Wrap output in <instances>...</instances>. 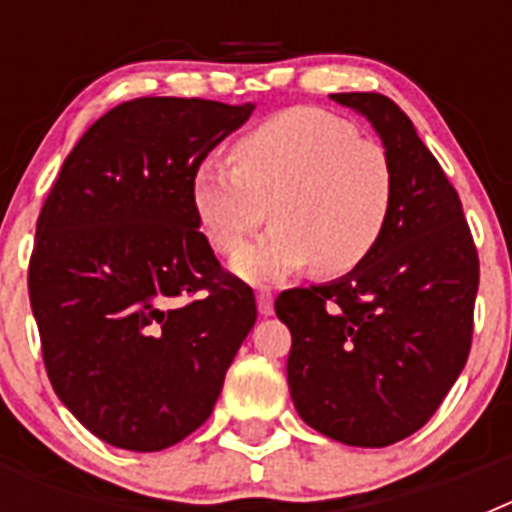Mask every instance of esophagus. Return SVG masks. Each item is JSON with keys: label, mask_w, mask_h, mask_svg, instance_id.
Listing matches in <instances>:
<instances>
[{"label": "esophagus", "mask_w": 512, "mask_h": 512, "mask_svg": "<svg viewBox=\"0 0 512 512\" xmlns=\"http://www.w3.org/2000/svg\"><path fill=\"white\" fill-rule=\"evenodd\" d=\"M256 302H259V312L264 318L274 315V295H271V289L261 287L259 292H256Z\"/></svg>", "instance_id": "obj_1"}]
</instances>
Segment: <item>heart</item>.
Returning a JSON list of instances; mask_svg holds the SVG:
<instances>
[{"mask_svg": "<svg viewBox=\"0 0 512 512\" xmlns=\"http://www.w3.org/2000/svg\"><path fill=\"white\" fill-rule=\"evenodd\" d=\"M189 200L223 256L241 251L271 215L269 233L233 261L248 282H277L312 261L338 277L364 264L384 235L395 169L382 143L356 135L348 120L292 107L235 140L233 166L197 164Z\"/></svg>", "mask_w": 512, "mask_h": 512, "instance_id": "heart-1", "label": "heart"}]
</instances>
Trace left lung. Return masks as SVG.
I'll use <instances>...</instances> for the list:
<instances>
[{"label":"left lung","instance_id":"1","mask_svg":"<svg viewBox=\"0 0 512 512\" xmlns=\"http://www.w3.org/2000/svg\"><path fill=\"white\" fill-rule=\"evenodd\" d=\"M361 112L395 169V205L377 248L336 282L274 302L292 333L287 382L323 436L382 449L436 413L467 364L479 259L461 200L390 97L330 94Z\"/></svg>","mask_w":512,"mask_h":512}]
</instances>
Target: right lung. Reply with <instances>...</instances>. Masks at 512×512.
Instances as JSON below:
<instances>
[{
    "instance_id": "add662e5",
    "label": "right lung",
    "mask_w": 512,
    "mask_h": 512,
    "mask_svg": "<svg viewBox=\"0 0 512 512\" xmlns=\"http://www.w3.org/2000/svg\"><path fill=\"white\" fill-rule=\"evenodd\" d=\"M253 104L140 97L99 117L66 156L35 230L27 289L45 372L104 443L169 449L215 408L256 323L223 271L189 184Z\"/></svg>"
}]
</instances>
